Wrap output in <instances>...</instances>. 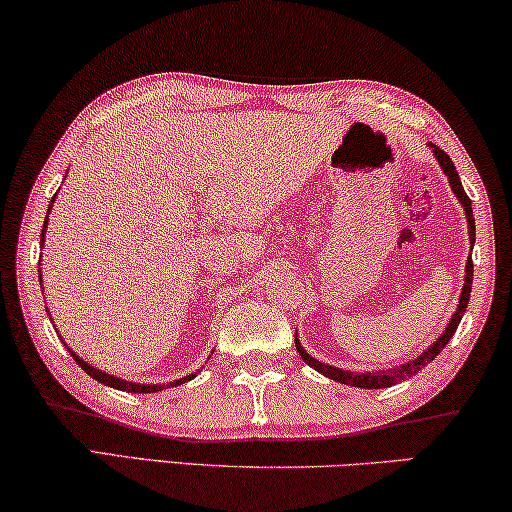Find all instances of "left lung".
Here are the masks:
<instances>
[{
  "instance_id": "obj_1",
  "label": "left lung",
  "mask_w": 512,
  "mask_h": 512,
  "mask_svg": "<svg viewBox=\"0 0 512 512\" xmlns=\"http://www.w3.org/2000/svg\"><path fill=\"white\" fill-rule=\"evenodd\" d=\"M431 153H434L438 167L445 176H448V183L452 187V192H455V197L459 204L464 206V215H466V225H469V241H471V250H473V243H475V218H473V208H471V199L466 197L462 181H459V174L455 169V164H452L450 155H445L441 148L434 146V143H429ZM464 287H462V294H459V304H457V311L452 313V318L448 322V327L443 329V334L436 338L434 343L429 345L427 350H422L420 355L408 359L406 364L401 366H392V369H383V371H345V369H338V366H331L320 362V359H315L313 355H308L304 350V345L299 343V338H294V343H297V352L301 355V359L308 366H313L315 371L322 373L325 378L336 380V383H343V385H350V387H362V390H380V387H392V385H399L403 380L413 378L417 371L424 369L429 362H434L436 355H441V350L448 345V341L452 336H455V331L459 327V322H462V315L466 313V306H469V297H471V285H473V259L471 255L466 257V269H464Z\"/></svg>"
}]
</instances>
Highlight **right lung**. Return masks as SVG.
Wrapping results in <instances>:
<instances>
[{
	"label": "right lung",
	"mask_w": 512,
	"mask_h": 512,
	"mask_svg": "<svg viewBox=\"0 0 512 512\" xmlns=\"http://www.w3.org/2000/svg\"><path fill=\"white\" fill-rule=\"evenodd\" d=\"M57 197V194H55ZM55 197L50 199V206H48V213H46V222H43V229H41V248H43V241H46V227H48V218H50V208H53V201H55ZM41 292H43V287H41ZM67 345V343H64ZM67 350H69V355L76 359V364L81 366V369L88 373V376H92L97 380V383H104V385H109V387H113V390H122V392H134V394H150V392H162V390H167V387H176V385H183L185 380H192L194 376H197V373H190V376H185V378H181V380H174V383H167V385H148V383H132V380H122V378H118V376H111V373H106V371H102V369H97V366H92V364H88L85 362V359H81L76 355L74 350L69 348L67 345Z\"/></svg>",
	"instance_id": "1"
}]
</instances>
